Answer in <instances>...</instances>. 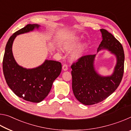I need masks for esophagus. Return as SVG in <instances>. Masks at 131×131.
I'll return each instance as SVG.
<instances>
[{
  "mask_svg": "<svg viewBox=\"0 0 131 131\" xmlns=\"http://www.w3.org/2000/svg\"><path fill=\"white\" fill-rule=\"evenodd\" d=\"M68 66L66 64H64V65L62 66V70L63 71H66L68 70Z\"/></svg>",
  "mask_w": 131,
  "mask_h": 131,
  "instance_id": "1",
  "label": "esophagus"
}]
</instances>
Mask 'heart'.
I'll list each match as a JSON object with an SVG mask.
<instances>
[{
    "label": "heart",
    "mask_w": 131,
    "mask_h": 131,
    "mask_svg": "<svg viewBox=\"0 0 131 131\" xmlns=\"http://www.w3.org/2000/svg\"><path fill=\"white\" fill-rule=\"evenodd\" d=\"M81 37L76 36L66 39L62 43V48L66 52H69L77 48L70 55V60L73 62L78 61L84 56L86 51L87 44L83 43L81 45Z\"/></svg>",
    "instance_id": "heart-1"
}]
</instances>
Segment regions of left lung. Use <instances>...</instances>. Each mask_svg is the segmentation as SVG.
<instances>
[{
	"instance_id": "1",
	"label": "left lung",
	"mask_w": 131,
	"mask_h": 131,
	"mask_svg": "<svg viewBox=\"0 0 131 131\" xmlns=\"http://www.w3.org/2000/svg\"><path fill=\"white\" fill-rule=\"evenodd\" d=\"M100 31L102 41L97 52L108 50L116 57V64L113 73L106 76L99 74L95 69L96 54L81 57L72 65L73 92L77 100L85 105L105 100L116 91L123 76L125 57L123 46L107 30L101 29Z\"/></svg>"
}]
</instances>
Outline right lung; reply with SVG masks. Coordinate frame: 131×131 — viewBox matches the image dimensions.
Returning a JSON list of instances; mask_svg holds the SVG:
<instances>
[{
    "label": "right lung",
    "instance_id": "right-lung-1",
    "mask_svg": "<svg viewBox=\"0 0 131 131\" xmlns=\"http://www.w3.org/2000/svg\"><path fill=\"white\" fill-rule=\"evenodd\" d=\"M38 24H28L15 32L6 44L3 61V70L6 83L14 94L24 100L39 103L49 94L52 84L59 76L62 65L46 59L36 68L26 69L19 65L13 56L12 47L17 36L39 30Z\"/></svg>",
    "mask_w": 131,
    "mask_h": 131
}]
</instances>
